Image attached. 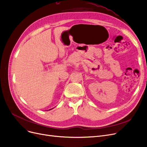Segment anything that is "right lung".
I'll return each instance as SVG.
<instances>
[{
    "label": "right lung",
    "instance_id": "add662e5",
    "mask_svg": "<svg viewBox=\"0 0 147 147\" xmlns=\"http://www.w3.org/2000/svg\"><path fill=\"white\" fill-rule=\"evenodd\" d=\"M50 110H51V109H50Z\"/></svg>",
    "mask_w": 147,
    "mask_h": 147
}]
</instances>
